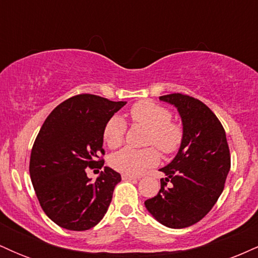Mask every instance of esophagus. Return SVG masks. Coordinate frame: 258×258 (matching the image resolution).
Segmentation results:
<instances>
[{
    "mask_svg": "<svg viewBox=\"0 0 258 258\" xmlns=\"http://www.w3.org/2000/svg\"><path fill=\"white\" fill-rule=\"evenodd\" d=\"M122 179L123 180H135V179H137V177L130 176V174H122Z\"/></svg>",
    "mask_w": 258,
    "mask_h": 258,
    "instance_id": "obj_1",
    "label": "esophagus"
}]
</instances>
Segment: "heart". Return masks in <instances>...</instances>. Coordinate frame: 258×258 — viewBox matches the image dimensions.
I'll return each instance as SVG.
<instances>
[{"label":"heart","instance_id":"obj_1","mask_svg":"<svg viewBox=\"0 0 258 258\" xmlns=\"http://www.w3.org/2000/svg\"><path fill=\"white\" fill-rule=\"evenodd\" d=\"M130 115L133 122L148 128V144H154L165 154H171L178 149L183 139V128L179 123L171 120V111L165 106L150 100H143L132 106ZM125 133V120L115 115L106 122L103 138L106 146L115 149L122 144ZM158 150L153 147L146 149L125 148L110 158V165L115 170L130 176L143 173L158 164Z\"/></svg>","mask_w":258,"mask_h":258}]
</instances>
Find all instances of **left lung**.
<instances>
[{"instance_id": "left-lung-1", "label": "left lung", "mask_w": 258, "mask_h": 258, "mask_svg": "<svg viewBox=\"0 0 258 258\" xmlns=\"http://www.w3.org/2000/svg\"><path fill=\"white\" fill-rule=\"evenodd\" d=\"M159 99L176 106L183 139L174 159L160 168L166 177L159 193L144 205L159 223L180 229L203 220L220 198L230 168L229 147L220 120L199 99L180 93Z\"/></svg>"}]
</instances>
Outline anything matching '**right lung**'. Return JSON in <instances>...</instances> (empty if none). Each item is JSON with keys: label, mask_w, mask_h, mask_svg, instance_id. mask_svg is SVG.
I'll use <instances>...</instances> for the list:
<instances>
[{"label": "right lung", "mask_w": 258, "mask_h": 258, "mask_svg": "<svg viewBox=\"0 0 258 258\" xmlns=\"http://www.w3.org/2000/svg\"><path fill=\"white\" fill-rule=\"evenodd\" d=\"M126 102L79 94L59 104L38 132L30 156V177L44 214L69 230H87L108 211L120 173L105 166L94 182L86 168H102L103 132Z\"/></svg>", "instance_id": "1"}]
</instances>
